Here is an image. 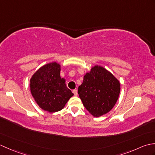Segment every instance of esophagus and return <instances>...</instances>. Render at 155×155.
<instances>
[{
    "mask_svg": "<svg viewBox=\"0 0 155 155\" xmlns=\"http://www.w3.org/2000/svg\"><path fill=\"white\" fill-rule=\"evenodd\" d=\"M72 93L74 94V96H77L78 95V93H77V89H74L72 91Z\"/></svg>",
    "mask_w": 155,
    "mask_h": 155,
    "instance_id": "1",
    "label": "esophagus"
}]
</instances>
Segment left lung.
Instances as JSON below:
<instances>
[{
  "mask_svg": "<svg viewBox=\"0 0 155 155\" xmlns=\"http://www.w3.org/2000/svg\"><path fill=\"white\" fill-rule=\"evenodd\" d=\"M120 83L110 72L95 66L84 75L78 94L86 109L94 117L109 112L118 100Z\"/></svg>",
  "mask_w": 155,
  "mask_h": 155,
  "instance_id": "1",
  "label": "left lung"
}]
</instances>
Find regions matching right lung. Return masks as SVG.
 Returning <instances> with one entry per match:
<instances>
[{
    "label": "right lung",
    "instance_id": "obj_1",
    "mask_svg": "<svg viewBox=\"0 0 155 155\" xmlns=\"http://www.w3.org/2000/svg\"><path fill=\"white\" fill-rule=\"evenodd\" d=\"M61 66L57 62L44 65L31 79V91L42 109L49 113L61 110L73 93L60 76Z\"/></svg>",
    "mask_w": 155,
    "mask_h": 155
}]
</instances>
